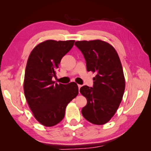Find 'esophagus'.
<instances>
[{
    "label": "esophagus",
    "mask_w": 151,
    "mask_h": 151,
    "mask_svg": "<svg viewBox=\"0 0 151 151\" xmlns=\"http://www.w3.org/2000/svg\"><path fill=\"white\" fill-rule=\"evenodd\" d=\"M81 86H82V85H78V89H79V90H80V88H81Z\"/></svg>",
    "instance_id": "obj_1"
}]
</instances>
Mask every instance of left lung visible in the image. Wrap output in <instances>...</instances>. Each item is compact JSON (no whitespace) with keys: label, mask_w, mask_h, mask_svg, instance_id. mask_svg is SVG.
I'll return each instance as SVG.
<instances>
[{"label":"left lung","mask_w":151,"mask_h":151,"mask_svg":"<svg viewBox=\"0 0 151 151\" xmlns=\"http://www.w3.org/2000/svg\"><path fill=\"white\" fill-rule=\"evenodd\" d=\"M75 45L84 55L88 72L96 73L93 87L85 85L80 89L87 100L82 114L94 124H106L118 109L125 89L118 53L111 45L101 40H81Z\"/></svg>","instance_id":"left-lung-1"}]
</instances>
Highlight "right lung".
I'll return each instance as SVG.
<instances>
[{"instance_id": "1", "label": "right lung", "mask_w": 151, "mask_h": 151, "mask_svg": "<svg viewBox=\"0 0 151 151\" xmlns=\"http://www.w3.org/2000/svg\"><path fill=\"white\" fill-rule=\"evenodd\" d=\"M75 40H47L33 48L28 58L24 79V93L35 118L45 127L62 121L66 107L78 94L75 82L55 83L62 58L73 47Z\"/></svg>"}]
</instances>
